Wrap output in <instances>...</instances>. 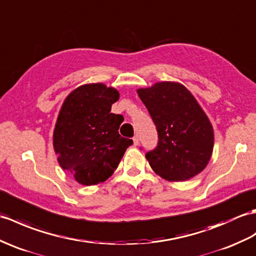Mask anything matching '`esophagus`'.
<instances>
[{
	"instance_id": "esophagus-1",
	"label": "esophagus",
	"mask_w": 256,
	"mask_h": 256,
	"mask_svg": "<svg viewBox=\"0 0 256 256\" xmlns=\"http://www.w3.org/2000/svg\"><path fill=\"white\" fill-rule=\"evenodd\" d=\"M133 142H134V145H135V146H138V144H140V138H138V136H134V138H133Z\"/></svg>"
}]
</instances>
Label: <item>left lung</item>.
I'll return each instance as SVG.
<instances>
[{"mask_svg":"<svg viewBox=\"0 0 256 256\" xmlns=\"http://www.w3.org/2000/svg\"><path fill=\"white\" fill-rule=\"evenodd\" d=\"M158 132V145L147 152L152 169L171 182L186 181L208 164L214 128L188 89L176 82H159L138 89Z\"/></svg>","mask_w":256,"mask_h":256,"instance_id":"8db88e82","label":"left lung"}]
</instances>
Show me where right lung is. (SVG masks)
<instances>
[{"instance_id":"right-lung-1","label":"right lung","mask_w":256,"mask_h":256,"mask_svg":"<svg viewBox=\"0 0 256 256\" xmlns=\"http://www.w3.org/2000/svg\"><path fill=\"white\" fill-rule=\"evenodd\" d=\"M120 94L102 82L77 87L65 98L53 130L58 162L82 186L112 176L132 140L118 134L123 116L111 114Z\"/></svg>"}]
</instances>
